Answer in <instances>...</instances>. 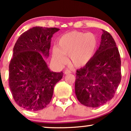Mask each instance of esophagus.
Here are the masks:
<instances>
[{"mask_svg": "<svg viewBox=\"0 0 131 131\" xmlns=\"http://www.w3.org/2000/svg\"><path fill=\"white\" fill-rule=\"evenodd\" d=\"M71 73V71L69 70H66L65 71H64V74H70Z\"/></svg>", "mask_w": 131, "mask_h": 131, "instance_id": "1", "label": "esophagus"}]
</instances>
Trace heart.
<instances>
[{
  "instance_id": "heart-1",
  "label": "heart",
  "mask_w": 131,
  "mask_h": 131,
  "mask_svg": "<svg viewBox=\"0 0 131 131\" xmlns=\"http://www.w3.org/2000/svg\"><path fill=\"white\" fill-rule=\"evenodd\" d=\"M98 43V38L94 33L79 31L68 32L60 38L58 48H53V59L57 64L61 65L67 61L65 56L70 57L71 63L74 67H84L94 57Z\"/></svg>"
}]
</instances>
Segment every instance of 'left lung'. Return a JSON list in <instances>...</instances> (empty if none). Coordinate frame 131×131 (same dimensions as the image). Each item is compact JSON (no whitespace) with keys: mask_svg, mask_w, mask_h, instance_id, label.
I'll return each mask as SVG.
<instances>
[{"mask_svg":"<svg viewBox=\"0 0 131 131\" xmlns=\"http://www.w3.org/2000/svg\"><path fill=\"white\" fill-rule=\"evenodd\" d=\"M102 31L100 47L92 59L76 71V95L81 104L91 108L112 99L121 79L119 52L112 35Z\"/></svg>","mask_w":131,"mask_h":131,"instance_id":"obj_1","label":"left lung"}]
</instances>
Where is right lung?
Here are the masks:
<instances>
[{
  "label": "right lung",
  "instance_id": "1",
  "mask_svg": "<svg viewBox=\"0 0 131 131\" xmlns=\"http://www.w3.org/2000/svg\"><path fill=\"white\" fill-rule=\"evenodd\" d=\"M59 30L34 27L23 33L13 47L9 64V86L16 104L27 110L46 108L51 101L54 86L63 77L62 71L49 70L41 55L49 56L52 37Z\"/></svg>",
  "mask_w": 131,
  "mask_h": 131
}]
</instances>
